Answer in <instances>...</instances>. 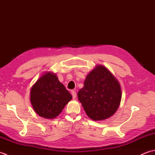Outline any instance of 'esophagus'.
Segmentation results:
<instances>
[{
    "mask_svg": "<svg viewBox=\"0 0 155 155\" xmlns=\"http://www.w3.org/2000/svg\"><path fill=\"white\" fill-rule=\"evenodd\" d=\"M71 94H72V98H75L76 97H77V93H76L75 91H71Z\"/></svg>",
    "mask_w": 155,
    "mask_h": 155,
    "instance_id": "obj_1",
    "label": "esophagus"
}]
</instances>
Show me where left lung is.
Wrapping results in <instances>:
<instances>
[{"label":"left lung","instance_id":"1","mask_svg":"<svg viewBox=\"0 0 155 155\" xmlns=\"http://www.w3.org/2000/svg\"><path fill=\"white\" fill-rule=\"evenodd\" d=\"M78 98L91 119H107L119 107L120 84L106 67L98 65L87 76L84 87L78 93Z\"/></svg>","mask_w":155,"mask_h":155}]
</instances>
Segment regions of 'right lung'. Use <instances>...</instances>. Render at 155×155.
Wrapping results in <instances>:
<instances>
[{
    "label": "right lung",
    "mask_w": 155,
    "mask_h": 155,
    "mask_svg": "<svg viewBox=\"0 0 155 155\" xmlns=\"http://www.w3.org/2000/svg\"><path fill=\"white\" fill-rule=\"evenodd\" d=\"M71 99V93L52 72L42 75L31 91L32 107L39 116L46 118L57 117Z\"/></svg>",
    "instance_id": "add662e5"
}]
</instances>
